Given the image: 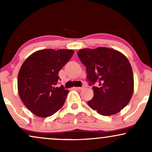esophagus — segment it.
I'll use <instances>...</instances> for the list:
<instances>
[{
  "mask_svg": "<svg viewBox=\"0 0 152 152\" xmlns=\"http://www.w3.org/2000/svg\"><path fill=\"white\" fill-rule=\"evenodd\" d=\"M83 87H84V86H81V87H74V89H76V90H81L82 89V88H83Z\"/></svg>",
  "mask_w": 152,
  "mask_h": 152,
  "instance_id": "esophagus-1",
  "label": "esophagus"
}]
</instances>
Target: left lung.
I'll list each match as a JSON object with an SVG mask.
<instances>
[{
    "instance_id": "left-lung-1",
    "label": "left lung",
    "mask_w": 152,
    "mask_h": 152,
    "mask_svg": "<svg viewBox=\"0 0 152 152\" xmlns=\"http://www.w3.org/2000/svg\"><path fill=\"white\" fill-rule=\"evenodd\" d=\"M86 66V79L94 90L88 105L103 116L119 112L129 102L134 91V76L129 60L114 49L99 47L77 52Z\"/></svg>"
}]
</instances>
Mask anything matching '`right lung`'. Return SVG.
Wrapping results in <instances>:
<instances>
[{"label":"right lung","instance_id":"obj_1","mask_svg":"<svg viewBox=\"0 0 152 152\" xmlns=\"http://www.w3.org/2000/svg\"><path fill=\"white\" fill-rule=\"evenodd\" d=\"M73 50H40L31 54L20 67L18 94L23 103L39 117H48L65 103L69 91L57 87L58 72L70 60Z\"/></svg>","mask_w":152,"mask_h":152}]
</instances>
